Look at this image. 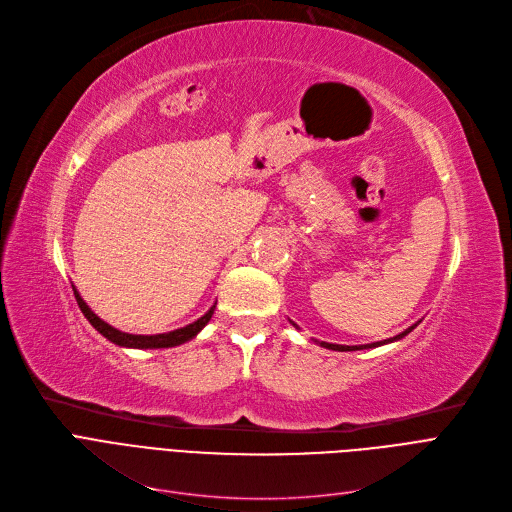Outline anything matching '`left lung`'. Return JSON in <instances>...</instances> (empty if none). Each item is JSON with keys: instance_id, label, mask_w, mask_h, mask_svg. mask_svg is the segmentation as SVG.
<instances>
[{"instance_id": "left-lung-1", "label": "left lung", "mask_w": 512, "mask_h": 512, "mask_svg": "<svg viewBox=\"0 0 512 512\" xmlns=\"http://www.w3.org/2000/svg\"><path fill=\"white\" fill-rule=\"evenodd\" d=\"M419 324V322H417ZM417 324H413V326H409L407 330H403V333H399L397 337H393V339H386V341H378V343H370V345H353V347H349V345H335V343H320L322 347H326V349H333V351H357V349H372V347H380V345H386V343H393V341H399V339H403L405 335H409L411 330L417 326Z\"/></svg>"}]
</instances>
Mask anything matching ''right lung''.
<instances>
[{
    "label": "right lung",
    "instance_id": "obj_1",
    "mask_svg": "<svg viewBox=\"0 0 512 512\" xmlns=\"http://www.w3.org/2000/svg\"><path fill=\"white\" fill-rule=\"evenodd\" d=\"M74 295H76V302H78V308L82 310L84 318L93 324L99 333L109 339L111 343L119 345V347H134V349H163V347H175V345H182L190 339H194L200 330L206 326V322L213 318L215 314V306L210 308L202 318H198L196 322L184 326V328H177V330H171V333H163V335H130V333H122V330L113 328L111 324L103 322L93 310H90L86 306L84 299L80 297V293L74 289Z\"/></svg>",
    "mask_w": 512,
    "mask_h": 512
}]
</instances>
